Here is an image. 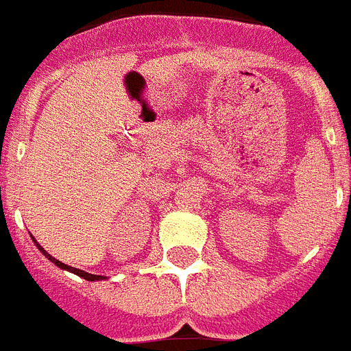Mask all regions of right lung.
<instances>
[{
  "label": "right lung",
  "instance_id": "obj_1",
  "mask_svg": "<svg viewBox=\"0 0 351 351\" xmlns=\"http://www.w3.org/2000/svg\"><path fill=\"white\" fill-rule=\"evenodd\" d=\"M36 241V240H34ZM36 245H37V249L41 250L43 254L47 256L48 259H50V261H52V263H56L57 267H59V269H64V270H70V272H73V274H77V276H81V278H84V279H88V281H99V279H104V276H95V274H88V272H84V270H79V269H73V267H68V265H64V263H61V261H59V259H56L53 258V256H50L47 252V250L43 249L41 245L37 243L36 241Z\"/></svg>",
  "mask_w": 351,
  "mask_h": 351
}]
</instances>
